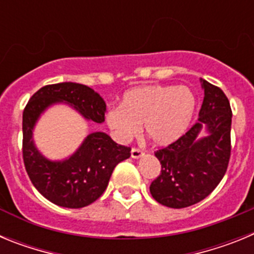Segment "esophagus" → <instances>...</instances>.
Segmentation results:
<instances>
[{
    "mask_svg": "<svg viewBox=\"0 0 254 254\" xmlns=\"http://www.w3.org/2000/svg\"><path fill=\"white\" fill-rule=\"evenodd\" d=\"M142 155H143V151L142 150L137 149V147H133V149L131 150V156L133 159H140Z\"/></svg>",
    "mask_w": 254,
    "mask_h": 254,
    "instance_id": "esophagus-1",
    "label": "esophagus"
}]
</instances>
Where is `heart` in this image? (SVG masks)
Listing matches in <instances>:
<instances>
[{
  "label": "heart",
  "instance_id": "1",
  "mask_svg": "<svg viewBox=\"0 0 254 254\" xmlns=\"http://www.w3.org/2000/svg\"><path fill=\"white\" fill-rule=\"evenodd\" d=\"M197 108L196 94L185 85H145L123 94L120 108L105 114V123L122 142H128L143 126L156 146L176 142L190 128Z\"/></svg>",
  "mask_w": 254,
  "mask_h": 254
}]
</instances>
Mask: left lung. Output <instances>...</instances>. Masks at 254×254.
Here are the masks:
<instances>
[{
    "label": "left lung",
    "mask_w": 254,
    "mask_h": 254,
    "mask_svg": "<svg viewBox=\"0 0 254 254\" xmlns=\"http://www.w3.org/2000/svg\"><path fill=\"white\" fill-rule=\"evenodd\" d=\"M205 91L198 122L155 156L161 172L150 186V193L159 203L183 208L202 201L225 176L230 159L232 108L220 87L201 78ZM208 134L201 138L199 133Z\"/></svg>",
    "instance_id": "1"
}]
</instances>
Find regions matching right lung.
Returning <instances> with one entry per match:
<instances>
[{
    "label": "right lung",
    "instance_id": "right-lung-1",
    "mask_svg": "<svg viewBox=\"0 0 254 254\" xmlns=\"http://www.w3.org/2000/svg\"><path fill=\"white\" fill-rule=\"evenodd\" d=\"M66 103L95 123L104 122L105 102L82 84L47 85L31 96L22 113V158L29 178L48 201L57 206L81 208L104 193L118 163L131 156V149L114 142L104 132L87 134L77 150L64 160H49L33 140V129L51 105Z\"/></svg>",
    "mask_w": 254,
    "mask_h": 254
}]
</instances>
